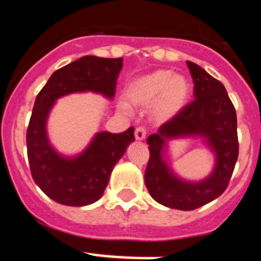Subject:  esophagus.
Returning a JSON list of instances; mask_svg holds the SVG:
<instances>
[{"mask_svg":"<svg viewBox=\"0 0 261 261\" xmlns=\"http://www.w3.org/2000/svg\"><path fill=\"white\" fill-rule=\"evenodd\" d=\"M135 137L137 141H142V140H145V137H146V129L142 128V126H138V128L136 129Z\"/></svg>","mask_w":261,"mask_h":261,"instance_id":"obj_1","label":"esophagus"}]
</instances>
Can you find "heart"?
<instances>
[{"label": "heart", "instance_id": "heart-1", "mask_svg": "<svg viewBox=\"0 0 261 261\" xmlns=\"http://www.w3.org/2000/svg\"><path fill=\"white\" fill-rule=\"evenodd\" d=\"M191 86L186 77L168 69H159L133 80L125 90L126 102L135 107L153 106L158 120H170L186 106Z\"/></svg>", "mask_w": 261, "mask_h": 261}]
</instances>
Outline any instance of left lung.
I'll return each mask as SVG.
<instances>
[{"instance_id":"8db88e82","label":"left lung","mask_w":261,"mask_h":261,"mask_svg":"<svg viewBox=\"0 0 261 261\" xmlns=\"http://www.w3.org/2000/svg\"><path fill=\"white\" fill-rule=\"evenodd\" d=\"M187 65L195 100L146 140L150 151L145 171L147 191L156 202L179 211H193L222 195L239 153L237 114L225 86L195 62ZM188 137L202 138L215 155L214 170L199 182L177 177L168 161V141Z\"/></svg>"}]
</instances>
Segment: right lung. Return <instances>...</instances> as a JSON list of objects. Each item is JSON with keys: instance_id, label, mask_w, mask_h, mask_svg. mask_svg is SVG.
<instances>
[{"instance_id": "1", "label": "right lung", "mask_w": 261, "mask_h": 261, "mask_svg": "<svg viewBox=\"0 0 261 261\" xmlns=\"http://www.w3.org/2000/svg\"><path fill=\"white\" fill-rule=\"evenodd\" d=\"M123 59L84 56L59 69L35 99L27 128V155L32 179L48 197L68 206L98 201L115 165L135 141V128L123 133L98 132L77 155H64L52 146L47 121L57 99L74 93H95L112 99Z\"/></svg>"}]
</instances>
